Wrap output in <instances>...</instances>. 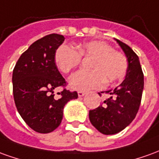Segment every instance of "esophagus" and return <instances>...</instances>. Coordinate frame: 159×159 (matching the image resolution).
I'll use <instances>...</instances> for the list:
<instances>
[{
    "instance_id": "esophagus-1",
    "label": "esophagus",
    "mask_w": 159,
    "mask_h": 159,
    "mask_svg": "<svg viewBox=\"0 0 159 159\" xmlns=\"http://www.w3.org/2000/svg\"><path fill=\"white\" fill-rule=\"evenodd\" d=\"M77 94H78V96H79V97H83V95H85V93L83 92V91H78V93H77Z\"/></svg>"
}]
</instances>
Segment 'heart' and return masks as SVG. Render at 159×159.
I'll use <instances>...</instances> for the list:
<instances>
[{"label":"heart","instance_id":"obj_1","mask_svg":"<svg viewBox=\"0 0 159 159\" xmlns=\"http://www.w3.org/2000/svg\"><path fill=\"white\" fill-rule=\"evenodd\" d=\"M81 58H92L89 65L91 71L80 70L72 75L69 83L75 90L85 91L101 87L104 83H114L124 76L127 63L122 53L102 41H89L76 46H59L55 53V63L64 73H69L79 65Z\"/></svg>","mask_w":159,"mask_h":159}]
</instances>
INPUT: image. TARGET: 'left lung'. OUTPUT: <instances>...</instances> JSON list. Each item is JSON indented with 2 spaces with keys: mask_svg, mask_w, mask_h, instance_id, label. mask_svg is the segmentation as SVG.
<instances>
[{
  "mask_svg": "<svg viewBox=\"0 0 159 159\" xmlns=\"http://www.w3.org/2000/svg\"><path fill=\"white\" fill-rule=\"evenodd\" d=\"M115 40L127 60L125 79L118 87L107 90L109 98L89 114L91 124L106 135L118 134L134 120L139 108L144 89V75L139 57L125 43Z\"/></svg>",
  "mask_w": 159,
  "mask_h": 159,
  "instance_id": "obj_1",
  "label": "left lung"
}]
</instances>
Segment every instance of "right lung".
I'll return each instance as SVG.
<instances>
[{"label":"right lung","mask_w":159,"mask_h":159,"mask_svg":"<svg viewBox=\"0 0 159 159\" xmlns=\"http://www.w3.org/2000/svg\"><path fill=\"white\" fill-rule=\"evenodd\" d=\"M64 41L60 34L41 38L22 53L13 71V92L17 110L28 126L39 134L56 129L63 120L69 101L76 99V91L64 89L55 97L54 89L65 85L57 68L55 53Z\"/></svg>","instance_id":"obj_1"}]
</instances>
